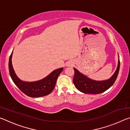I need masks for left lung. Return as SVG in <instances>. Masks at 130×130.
Segmentation results:
<instances>
[{
  "instance_id": "obj_1",
  "label": "left lung",
  "mask_w": 130,
  "mask_h": 130,
  "mask_svg": "<svg viewBox=\"0 0 130 130\" xmlns=\"http://www.w3.org/2000/svg\"><path fill=\"white\" fill-rule=\"evenodd\" d=\"M120 69V60L119 59L117 69L113 75L109 80L97 81L89 79L87 77L80 73L77 70L74 68V76L73 79V83L77 89L84 93L99 94L107 91L112 85L119 73Z\"/></svg>"
}]
</instances>
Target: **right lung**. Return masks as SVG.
<instances>
[{"label": "right lung", "mask_w": 130, "mask_h": 130, "mask_svg": "<svg viewBox=\"0 0 130 130\" xmlns=\"http://www.w3.org/2000/svg\"><path fill=\"white\" fill-rule=\"evenodd\" d=\"M12 52L10 57L8 68L11 77L18 88L23 93L31 98L45 96L51 93L56 86L57 78L63 70V68L54 70L49 76L41 80L32 83L23 82L18 78L13 69L11 61Z\"/></svg>", "instance_id": "obj_1"}]
</instances>
